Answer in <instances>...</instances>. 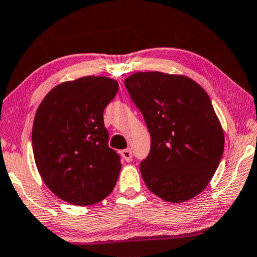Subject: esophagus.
<instances>
[{
    "instance_id": "obj_1",
    "label": "esophagus",
    "mask_w": 257,
    "mask_h": 257,
    "mask_svg": "<svg viewBox=\"0 0 257 257\" xmlns=\"http://www.w3.org/2000/svg\"><path fill=\"white\" fill-rule=\"evenodd\" d=\"M121 156L126 162H131L132 161V151L130 150V148H126V150L121 151Z\"/></svg>"
}]
</instances>
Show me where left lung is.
I'll return each instance as SVG.
<instances>
[{
  "label": "left lung",
  "instance_id": "left-lung-1",
  "mask_svg": "<svg viewBox=\"0 0 257 257\" xmlns=\"http://www.w3.org/2000/svg\"><path fill=\"white\" fill-rule=\"evenodd\" d=\"M124 83L151 135L150 154L140 163L147 188L170 203L199 195L225 146L209 95L190 77L161 72L135 73Z\"/></svg>",
  "mask_w": 257,
  "mask_h": 257
}]
</instances>
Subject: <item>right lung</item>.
<instances>
[{"instance_id":"1","label":"right lung","mask_w":257,"mask_h":257,"mask_svg":"<svg viewBox=\"0 0 257 257\" xmlns=\"http://www.w3.org/2000/svg\"><path fill=\"white\" fill-rule=\"evenodd\" d=\"M118 91L105 76H83L52 89L37 109L32 127L36 166L47 188L73 205L109 196L120 158L109 147L103 112Z\"/></svg>"}]
</instances>
